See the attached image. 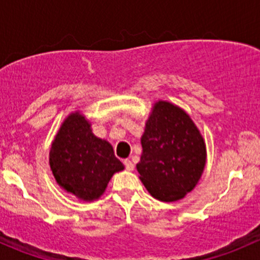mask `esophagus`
Here are the masks:
<instances>
[{
    "label": "esophagus",
    "instance_id": "1",
    "mask_svg": "<svg viewBox=\"0 0 260 260\" xmlns=\"http://www.w3.org/2000/svg\"><path fill=\"white\" fill-rule=\"evenodd\" d=\"M123 164H124L125 170H128V171H133V169H135V165H133L132 161H129V159H124Z\"/></svg>",
    "mask_w": 260,
    "mask_h": 260
}]
</instances>
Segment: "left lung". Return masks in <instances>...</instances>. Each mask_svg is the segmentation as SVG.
<instances>
[{
  "mask_svg": "<svg viewBox=\"0 0 260 260\" xmlns=\"http://www.w3.org/2000/svg\"><path fill=\"white\" fill-rule=\"evenodd\" d=\"M140 179L154 199L165 203L185 198L200 180L206 147L190 115L165 101L154 103L141 138Z\"/></svg>",
  "mask_w": 260,
  "mask_h": 260,
  "instance_id": "8db88e82",
  "label": "left lung"
}]
</instances>
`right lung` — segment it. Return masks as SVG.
Returning a JSON list of instances; mask_svg holds the SVG:
<instances>
[{"label": "right lung", "instance_id": "1", "mask_svg": "<svg viewBox=\"0 0 260 260\" xmlns=\"http://www.w3.org/2000/svg\"><path fill=\"white\" fill-rule=\"evenodd\" d=\"M49 164L56 182L84 201L101 198L112 176L124 169L111 143L95 137L79 112L62 122L50 148Z\"/></svg>", "mask_w": 260, "mask_h": 260}]
</instances>
